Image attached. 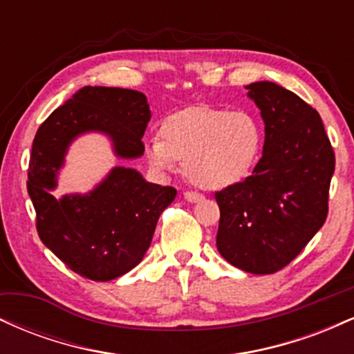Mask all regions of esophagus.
Here are the masks:
<instances>
[{
	"label": "esophagus",
	"mask_w": 354,
	"mask_h": 354,
	"mask_svg": "<svg viewBox=\"0 0 354 354\" xmlns=\"http://www.w3.org/2000/svg\"><path fill=\"white\" fill-rule=\"evenodd\" d=\"M185 200L188 203H200V201H203V196H201V194H198V193H191V191H186Z\"/></svg>",
	"instance_id": "esophagus-1"
}]
</instances>
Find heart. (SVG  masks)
I'll list each match as a JSON object with an SVG mask.
<instances>
[{"mask_svg": "<svg viewBox=\"0 0 354 354\" xmlns=\"http://www.w3.org/2000/svg\"><path fill=\"white\" fill-rule=\"evenodd\" d=\"M259 120L248 109L193 106L168 116L161 138L145 141L148 163L158 173L186 174L203 189H225L253 171L261 154Z\"/></svg>", "mask_w": 354, "mask_h": 354, "instance_id": "heart-1", "label": "heart"}]
</instances>
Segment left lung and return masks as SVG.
Segmentation results:
<instances>
[{
	"mask_svg": "<svg viewBox=\"0 0 354 354\" xmlns=\"http://www.w3.org/2000/svg\"><path fill=\"white\" fill-rule=\"evenodd\" d=\"M246 89L265 123L263 156L251 176L214 194L216 248L246 273L271 274L326 221L335 153L318 111L298 95L271 81Z\"/></svg>",
	"mask_w": 354,
	"mask_h": 354,
	"instance_id": "obj_1",
	"label": "left lung"
}]
</instances>
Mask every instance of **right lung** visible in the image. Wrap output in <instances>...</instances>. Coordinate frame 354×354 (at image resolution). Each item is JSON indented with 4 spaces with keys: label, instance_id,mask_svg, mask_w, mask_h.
<instances>
[{
    "label": "right lung",
    "instance_id": "obj_1",
    "mask_svg": "<svg viewBox=\"0 0 354 354\" xmlns=\"http://www.w3.org/2000/svg\"><path fill=\"white\" fill-rule=\"evenodd\" d=\"M151 120L143 93L84 86L39 126L28 169V194L43 245L70 270L93 281H109L143 259L165 208L176 189L146 181L138 169L115 166L86 193L55 198L71 145L103 135L118 160L143 156L141 138Z\"/></svg>",
    "mask_w": 354,
    "mask_h": 354
}]
</instances>
